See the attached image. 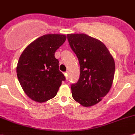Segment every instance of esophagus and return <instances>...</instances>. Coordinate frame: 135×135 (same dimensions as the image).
<instances>
[{
	"label": "esophagus",
	"mask_w": 135,
	"mask_h": 135,
	"mask_svg": "<svg viewBox=\"0 0 135 135\" xmlns=\"http://www.w3.org/2000/svg\"><path fill=\"white\" fill-rule=\"evenodd\" d=\"M64 75H65V77H66V80H68V79H69V76H68L67 72H66V73H64Z\"/></svg>",
	"instance_id": "esophagus-1"
}]
</instances>
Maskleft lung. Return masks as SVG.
Instances as JSON below:
<instances>
[{
  "label": "left lung",
  "mask_w": 135,
  "mask_h": 135,
  "mask_svg": "<svg viewBox=\"0 0 135 135\" xmlns=\"http://www.w3.org/2000/svg\"><path fill=\"white\" fill-rule=\"evenodd\" d=\"M67 38L80 65L79 80L71 87L73 98L82 106L96 105L112 85L114 60L106 46L97 38L85 34H69Z\"/></svg>",
  "instance_id": "1"
}]
</instances>
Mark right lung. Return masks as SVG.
Masks as SVG:
<instances>
[{
	"label": "right lung",
	"mask_w": 135,
	"mask_h": 135,
	"mask_svg": "<svg viewBox=\"0 0 135 135\" xmlns=\"http://www.w3.org/2000/svg\"><path fill=\"white\" fill-rule=\"evenodd\" d=\"M64 35L40 37L26 48L19 58L17 75L26 95L43 103L53 98L66 78L59 70L55 52L66 41Z\"/></svg>",
	"instance_id": "1"
}]
</instances>
